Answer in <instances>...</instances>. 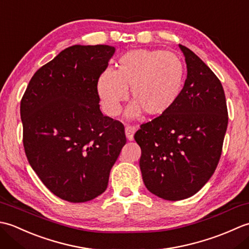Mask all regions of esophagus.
I'll list each match as a JSON object with an SVG mask.
<instances>
[{
    "mask_svg": "<svg viewBox=\"0 0 249 249\" xmlns=\"http://www.w3.org/2000/svg\"><path fill=\"white\" fill-rule=\"evenodd\" d=\"M136 127L135 126H131V125H126L125 127V134L126 137H127L128 140H133L134 139V135L136 133Z\"/></svg>",
    "mask_w": 249,
    "mask_h": 249,
    "instance_id": "esophagus-1",
    "label": "esophagus"
}]
</instances>
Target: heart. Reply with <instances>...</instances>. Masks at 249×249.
<instances>
[{
    "label": "heart",
    "instance_id": "b5f03b06",
    "mask_svg": "<svg viewBox=\"0 0 249 249\" xmlns=\"http://www.w3.org/2000/svg\"><path fill=\"white\" fill-rule=\"evenodd\" d=\"M185 82V68L179 57L162 50L136 49L122 54L113 71H105L97 83L103 107L109 115L119 114L127 96L134 106L130 114L143 111L156 116L177 103Z\"/></svg>",
    "mask_w": 249,
    "mask_h": 249
}]
</instances>
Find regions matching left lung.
<instances>
[{"label":"left lung","instance_id":"8db88e82","mask_svg":"<svg viewBox=\"0 0 249 249\" xmlns=\"http://www.w3.org/2000/svg\"><path fill=\"white\" fill-rule=\"evenodd\" d=\"M187 78L167 112L140 125V170L145 187L170 201L192 197L213 176L228 126V109L219 79L194 52L179 45Z\"/></svg>","mask_w":249,"mask_h":249}]
</instances>
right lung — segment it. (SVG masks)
Masks as SVG:
<instances>
[{"mask_svg":"<svg viewBox=\"0 0 249 249\" xmlns=\"http://www.w3.org/2000/svg\"><path fill=\"white\" fill-rule=\"evenodd\" d=\"M114 47L75 45L41 66L21 99L26 158L52 194L72 203L108 186L124 125L99 109L97 83Z\"/></svg>","mask_w":249,"mask_h":249,"instance_id":"right-lung-1","label":"right lung"}]
</instances>
